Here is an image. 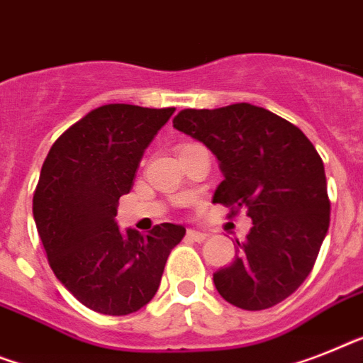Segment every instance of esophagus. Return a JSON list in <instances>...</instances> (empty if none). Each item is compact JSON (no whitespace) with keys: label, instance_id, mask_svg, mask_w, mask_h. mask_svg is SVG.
Masks as SVG:
<instances>
[{"label":"esophagus","instance_id":"obj_1","mask_svg":"<svg viewBox=\"0 0 363 363\" xmlns=\"http://www.w3.org/2000/svg\"><path fill=\"white\" fill-rule=\"evenodd\" d=\"M187 239H191V241H196V242H202L208 239V235L203 232H196V230H187Z\"/></svg>","mask_w":363,"mask_h":363}]
</instances>
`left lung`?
<instances>
[{
    "label": "left lung",
    "mask_w": 363,
    "mask_h": 363,
    "mask_svg": "<svg viewBox=\"0 0 363 363\" xmlns=\"http://www.w3.org/2000/svg\"><path fill=\"white\" fill-rule=\"evenodd\" d=\"M218 160L224 179L213 203L245 209L247 239L228 267L213 274L224 301L241 310H267L295 293L313 269L330 224L325 164L291 122L263 107L233 104L184 109L172 121Z\"/></svg>",
    "instance_id": "obj_1"
}]
</instances>
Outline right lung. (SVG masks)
I'll return each mask as SVG.
<instances>
[{
  "label": "right lung",
  "instance_id": "right-lung-1",
  "mask_svg": "<svg viewBox=\"0 0 363 363\" xmlns=\"http://www.w3.org/2000/svg\"><path fill=\"white\" fill-rule=\"evenodd\" d=\"M174 107L109 104L70 125L50 148L33 217L57 280L86 308L128 315L154 298L170 250L185 235L163 223L148 235L116 224L145 150Z\"/></svg>",
  "mask_w": 363,
  "mask_h": 363
}]
</instances>
